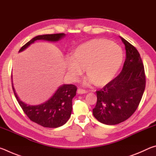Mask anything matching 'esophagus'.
Returning <instances> with one entry per match:
<instances>
[{
  "mask_svg": "<svg viewBox=\"0 0 156 156\" xmlns=\"http://www.w3.org/2000/svg\"><path fill=\"white\" fill-rule=\"evenodd\" d=\"M77 92L78 94H83L87 93V91L86 90H84V89H78Z\"/></svg>",
  "mask_w": 156,
  "mask_h": 156,
  "instance_id": "esophagus-1",
  "label": "esophagus"
}]
</instances>
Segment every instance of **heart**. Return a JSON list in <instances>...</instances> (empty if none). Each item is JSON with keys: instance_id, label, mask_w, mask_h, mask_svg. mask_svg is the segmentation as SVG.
I'll return each mask as SVG.
<instances>
[{"instance_id": "heart-1", "label": "heart", "mask_w": 156, "mask_h": 156, "mask_svg": "<svg viewBox=\"0 0 156 156\" xmlns=\"http://www.w3.org/2000/svg\"><path fill=\"white\" fill-rule=\"evenodd\" d=\"M123 51L118 44L106 39H93L78 45L73 56L66 58L67 73L73 81L77 80L85 67L84 83L104 86L110 83L120 69Z\"/></svg>"}]
</instances>
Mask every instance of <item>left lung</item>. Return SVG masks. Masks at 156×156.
<instances>
[{
	"instance_id": "obj_1",
	"label": "left lung",
	"mask_w": 156,
	"mask_h": 156,
	"mask_svg": "<svg viewBox=\"0 0 156 156\" xmlns=\"http://www.w3.org/2000/svg\"><path fill=\"white\" fill-rule=\"evenodd\" d=\"M120 38L126 50L122 69L117 77L96 91L97 103L93 109L94 117L108 125H117L131 117L138 107L146 84L139 52L125 39Z\"/></svg>"
}]
</instances>
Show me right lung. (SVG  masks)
<instances>
[{
	"label": "right lung",
	"instance_id": "right-lung-1",
	"mask_svg": "<svg viewBox=\"0 0 156 156\" xmlns=\"http://www.w3.org/2000/svg\"><path fill=\"white\" fill-rule=\"evenodd\" d=\"M65 36V34L63 33L37 36L21 47L19 52L24 51L30 44L38 40L57 42ZM12 84L18 102L31 121L44 127L57 128L65 125L69 119L72 111V99L76 95L77 90L75 85L62 84L46 102L38 105H30L21 101L18 98L14 87L12 76Z\"/></svg>",
	"mask_w": 156,
	"mask_h": 156
}]
</instances>
